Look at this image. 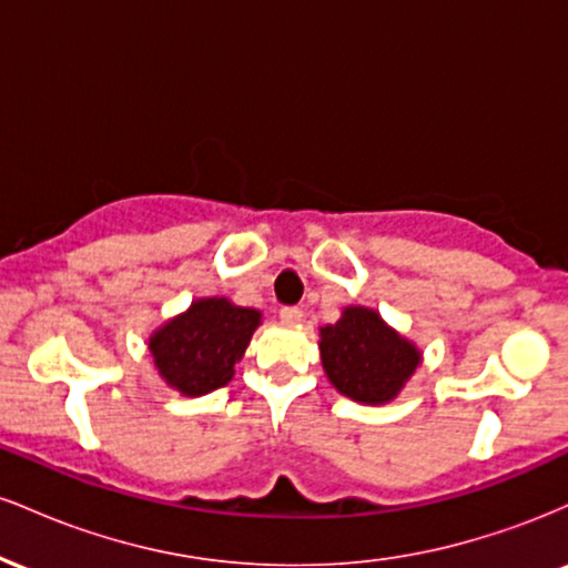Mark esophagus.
<instances>
[{
  "mask_svg": "<svg viewBox=\"0 0 568 568\" xmlns=\"http://www.w3.org/2000/svg\"><path fill=\"white\" fill-rule=\"evenodd\" d=\"M302 317H304L302 306H283V310H280V321L288 323V325L302 323Z\"/></svg>",
  "mask_w": 568,
  "mask_h": 568,
  "instance_id": "1",
  "label": "esophagus"
}]
</instances>
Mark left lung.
I'll return each mask as SVG.
<instances>
[{
	"instance_id": "8db88e82",
	"label": "left lung",
	"mask_w": 568,
	"mask_h": 568,
	"mask_svg": "<svg viewBox=\"0 0 568 568\" xmlns=\"http://www.w3.org/2000/svg\"><path fill=\"white\" fill-rule=\"evenodd\" d=\"M328 379L355 403H387L419 366V352L366 306H347L342 321L321 328Z\"/></svg>"
}]
</instances>
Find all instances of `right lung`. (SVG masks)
<instances>
[{
  "label": "right lung",
  "instance_id": "right-lung-1",
  "mask_svg": "<svg viewBox=\"0 0 568 568\" xmlns=\"http://www.w3.org/2000/svg\"><path fill=\"white\" fill-rule=\"evenodd\" d=\"M262 323L256 310L226 298H200L149 338L160 376L181 395H205L232 379L253 331Z\"/></svg>",
  "mask_w": 568,
  "mask_h": 568
}]
</instances>
